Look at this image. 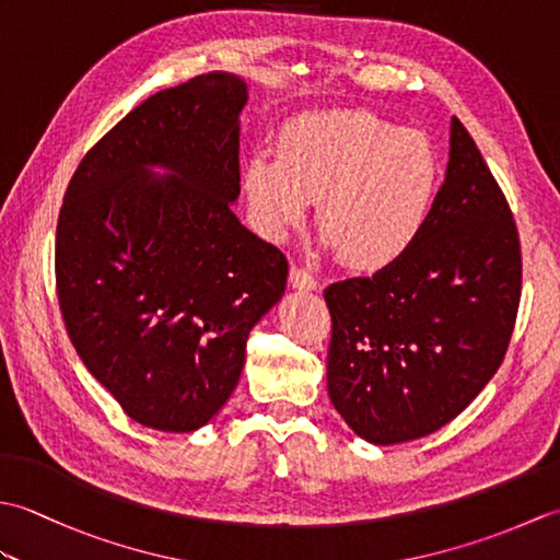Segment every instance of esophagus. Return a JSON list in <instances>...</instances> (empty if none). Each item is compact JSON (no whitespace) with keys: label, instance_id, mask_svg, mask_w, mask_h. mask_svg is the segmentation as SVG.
<instances>
[{"label":"esophagus","instance_id":"34e87169","mask_svg":"<svg viewBox=\"0 0 560 560\" xmlns=\"http://www.w3.org/2000/svg\"><path fill=\"white\" fill-rule=\"evenodd\" d=\"M289 281H291V287L299 291H317V287H319L315 273L307 271L305 267H291Z\"/></svg>","mask_w":560,"mask_h":560}]
</instances>
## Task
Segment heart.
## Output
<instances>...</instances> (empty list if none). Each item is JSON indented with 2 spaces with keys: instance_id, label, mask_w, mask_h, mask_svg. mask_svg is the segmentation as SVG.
I'll use <instances>...</instances> for the list:
<instances>
[{
  "instance_id": "1",
  "label": "heart",
  "mask_w": 560,
  "mask_h": 560,
  "mask_svg": "<svg viewBox=\"0 0 560 560\" xmlns=\"http://www.w3.org/2000/svg\"><path fill=\"white\" fill-rule=\"evenodd\" d=\"M440 163L425 135L368 110L295 117L277 153L247 161L245 195L259 229L281 237L317 201V229L343 265L375 271L409 253L431 217Z\"/></svg>"
}]
</instances>
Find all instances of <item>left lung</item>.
<instances>
[{
    "instance_id": "obj_1",
    "label": "left lung",
    "mask_w": 560,
    "mask_h": 560,
    "mask_svg": "<svg viewBox=\"0 0 560 560\" xmlns=\"http://www.w3.org/2000/svg\"><path fill=\"white\" fill-rule=\"evenodd\" d=\"M520 293L513 211L474 139L452 117L445 183L409 253L373 277L325 289L335 409L375 445L443 428L501 368Z\"/></svg>"
}]
</instances>
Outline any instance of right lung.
Here are the masks:
<instances>
[{
    "instance_id": "1",
    "label": "right lung",
    "mask_w": 560,
    "mask_h": 560,
    "mask_svg": "<svg viewBox=\"0 0 560 560\" xmlns=\"http://www.w3.org/2000/svg\"><path fill=\"white\" fill-rule=\"evenodd\" d=\"M245 103L229 71L153 93L81 159L59 209L67 335L129 419L156 431L219 413L249 329L287 289V257L233 213Z\"/></svg>"
}]
</instances>
